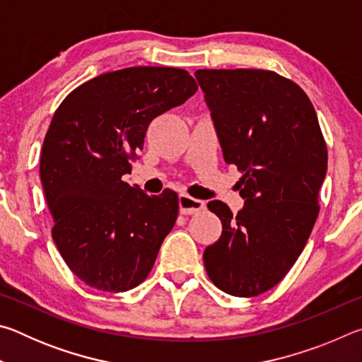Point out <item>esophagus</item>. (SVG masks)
I'll return each mask as SVG.
<instances>
[{"mask_svg":"<svg viewBox=\"0 0 362 362\" xmlns=\"http://www.w3.org/2000/svg\"><path fill=\"white\" fill-rule=\"evenodd\" d=\"M179 204H180V212L185 214V216H193V214H198L206 207L204 201L194 199L188 194H180Z\"/></svg>","mask_w":362,"mask_h":362,"instance_id":"1","label":"esophagus"}]
</instances>
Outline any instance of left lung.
<instances>
[{"label": "left lung", "mask_w": 362, "mask_h": 362, "mask_svg": "<svg viewBox=\"0 0 362 362\" xmlns=\"http://www.w3.org/2000/svg\"><path fill=\"white\" fill-rule=\"evenodd\" d=\"M194 76L246 199L236 216L222 201L207 204L222 222L203 255L207 276L230 296H260L289 273L316 223L326 140L305 90L276 71L206 69Z\"/></svg>", "instance_id": "8db88e82"}]
</instances>
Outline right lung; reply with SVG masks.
<instances>
[{
    "label": "right lung",
    "instance_id": "obj_1",
    "mask_svg": "<svg viewBox=\"0 0 362 362\" xmlns=\"http://www.w3.org/2000/svg\"><path fill=\"white\" fill-rule=\"evenodd\" d=\"M196 90L187 70L129 66L78 86L54 113L40 158L52 240L94 289H134L155 265L179 196L169 188L148 196L121 177L137 161L150 122Z\"/></svg>",
    "mask_w": 362,
    "mask_h": 362
}]
</instances>
